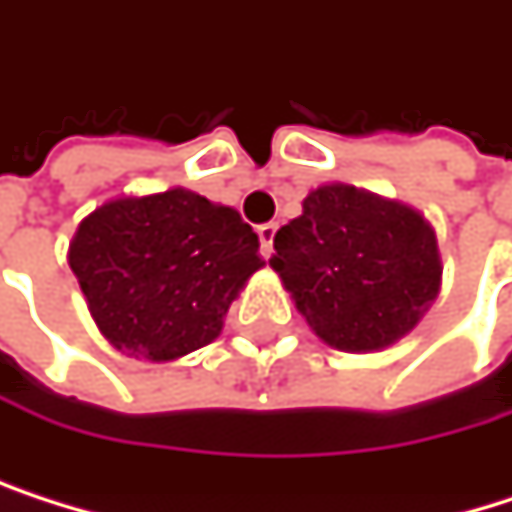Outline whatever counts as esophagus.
<instances>
[{
  "instance_id": "34e87169",
  "label": "esophagus",
  "mask_w": 512,
  "mask_h": 512,
  "mask_svg": "<svg viewBox=\"0 0 512 512\" xmlns=\"http://www.w3.org/2000/svg\"><path fill=\"white\" fill-rule=\"evenodd\" d=\"M256 232H259V253L268 259V256L274 253V235H277V223H262Z\"/></svg>"
}]
</instances>
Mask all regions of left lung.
Masks as SVG:
<instances>
[{
    "instance_id": "left-lung-1",
    "label": "left lung",
    "mask_w": 512,
    "mask_h": 512,
    "mask_svg": "<svg viewBox=\"0 0 512 512\" xmlns=\"http://www.w3.org/2000/svg\"><path fill=\"white\" fill-rule=\"evenodd\" d=\"M274 235L280 271L310 329L338 350H380L407 335L440 289L431 226L356 186H319Z\"/></svg>"
}]
</instances>
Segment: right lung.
Wrapping results in <instances>:
<instances>
[{"label":"right lung","mask_w":512,"mask_h":512,"mask_svg":"<svg viewBox=\"0 0 512 512\" xmlns=\"http://www.w3.org/2000/svg\"><path fill=\"white\" fill-rule=\"evenodd\" d=\"M99 332L132 356L168 362L211 344L259 238L238 211L189 189L96 208L69 250Z\"/></svg>","instance_id":"add662e5"}]
</instances>
